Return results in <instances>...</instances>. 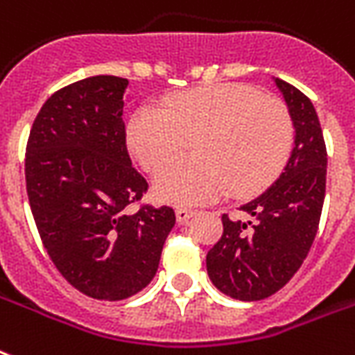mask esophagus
Segmentation results:
<instances>
[{
    "label": "esophagus",
    "mask_w": 355,
    "mask_h": 355,
    "mask_svg": "<svg viewBox=\"0 0 355 355\" xmlns=\"http://www.w3.org/2000/svg\"><path fill=\"white\" fill-rule=\"evenodd\" d=\"M175 214H177L178 223H186V221H188L196 212H193V210H189V208H177V212Z\"/></svg>",
    "instance_id": "obj_1"
}]
</instances>
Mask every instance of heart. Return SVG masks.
I'll list each match as a JSON object with an SVG mask.
<instances>
[{"label":"heart","instance_id":"obj_1","mask_svg":"<svg viewBox=\"0 0 355 355\" xmlns=\"http://www.w3.org/2000/svg\"><path fill=\"white\" fill-rule=\"evenodd\" d=\"M196 141L197 157L164 167L154 196L169 205H202L232 189L253 196L274 182L294 145V123L281 100L243 83H218L180 93L162 112L141 105L130 117L126 141L154 173Z\"/></svg>","mask_w":355,"mask_h":355}]
</instances>
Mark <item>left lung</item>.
<instances>
[{
	"label": "left lung",
	"mask_w": 355,
	"mask_h": 355,
	"mask_svg": "<svg viewBox=\"0 0 355 355\" xmlns=\"http://www.w3.org/2000/svg\"><path fill=\"white\" fill-rule=\"evenodd\" d=\"M294 123V148L285 171L240 207L248 221L221 216L223 234L208 251V277L223 294L257 302L292 279L309 253L326 196L328 153L315 105L294 85L275 78Z\"/></svg>",
	"instance_id": "obj_1"
}]
</instances>
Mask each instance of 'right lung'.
<instances>
[{
  "instance_id": "1",
  "label": "right lung",
  "mask_w": 355,
  "mask_h": 355,
  "mask_svg": "<svg viewBox=\"0 0 355 355\" xmlns=\"http://www.w3.org/2000/svg\"><path fill=\"white\" fill-rule=\"evenodd\" d=\"M128 80L93 76L40 107L26 147V188L40 240L64 279L94 300L119 302L153 281L171 207L132 205L147 193L126 148Z\"/></svg>"
}]
</instances>
